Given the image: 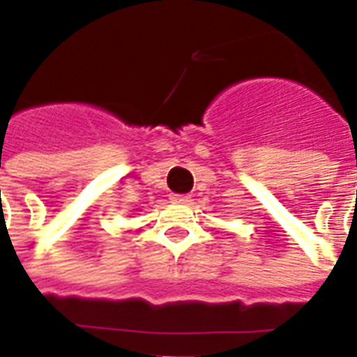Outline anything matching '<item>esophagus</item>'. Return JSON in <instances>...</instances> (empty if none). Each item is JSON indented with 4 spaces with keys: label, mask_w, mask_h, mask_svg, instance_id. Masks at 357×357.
Here are the masks:
<instances>
[{
    "label": "esophagus",
    "mask_w": 357,
    "mask_h": 357,
    "mask_svg": "<svg viewBox=\"0 0 357 357\" xmlns=\"http://www.w3.org/2000/svg\"><path fill=\"white\" fill-rule=\"evenodd\" d=\"M172 202H178V204H189L191 202V197L189 195H172Z\"/></svg>",
    "instance_id": "esophagus-1"
}]
</instances>
